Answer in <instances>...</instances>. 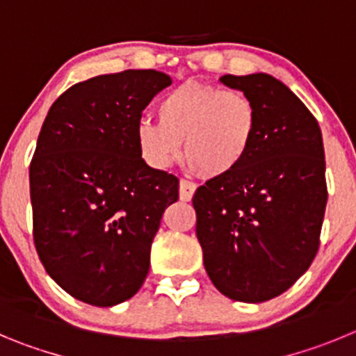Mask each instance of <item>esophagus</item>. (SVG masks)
Listing matches in <instances>:
<instances>
[{
  "label": "esophagus",
  "instance_id": "esophagus-1",
  "mask_svg": "<svg viewBox=\"0 0 356 356\" xmlns=\"http://www.w3.org/2000/svg\"><path fill=\"white\" fill-rule=\"evenodd\" d=\"M195 190H197V184H195V182L181 179V182H179V197H181V200L184 202L191 200V198H193Z\"/></svg>",
  "mask_w": 356,
  "mask_h": 356
}]
</instances>
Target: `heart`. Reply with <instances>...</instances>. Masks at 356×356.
Wrapping results in <instances>:
<instances>
[{
	"mask_svg": "<svg viewBox=\"0 0 356 356\" xmlns=\"http://www.w3.org/2000/svg\"><path fill=\"white\" fill-rule=\"evenodd\" d=\"M158 122L142 118L134 136L142 158L168 168L181 156L182 140L190 166L207 177L238 170L259 131V110L250 95L223 86L188 81L161 95Z\"/></svg>",
	"mask_w": 356,
	"mask_h": 356,
	"instance_id": "b5f03b06",
	"label": "heart"
}]
</instances>
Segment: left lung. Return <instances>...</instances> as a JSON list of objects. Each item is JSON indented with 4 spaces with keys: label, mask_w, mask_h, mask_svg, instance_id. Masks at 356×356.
<instances>
[{
    "label": "left lung",
    "mask_w": 356,
    "mask_h": 356,
    "mask_svg": "<svg viewBox=\"0 0 356 356\" xmlns=\"http://www.w3.org/2000/svg\"><path fill=\"white\" fill-rule=\"evenodd\" d=\"M259 110V131L238 170L193 195L204 266L230 300L261 303L289 289L319 250L328 190L319 124L270 74L220 78Z\"/></svg>",
    "instance_id": "obj_1"
}]
</instances>
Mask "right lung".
Masks as SVG:
<instances>
[{
  "instance_id": "1",
  "label": "right lung",
  "mask_w": 356,
  "mask_h": 356,
  "mask_svg": "<svg viewBox=\"0 0 356 356\" xmlns=\"http://www.w3.org/2000/svg\"><path fill=\"white\" fill-rule=\"evenodd\" d=\"M159 70H124L76 83L53 102L30 163L33 243L49 277L95 307L138 293L150 245L179 179L150 168L134 129L158 92Z\"/></svg>"
}]
</instances>
